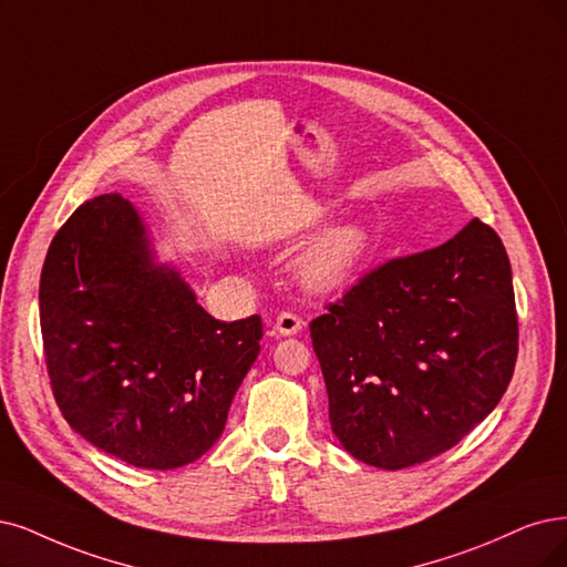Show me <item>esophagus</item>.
I'll return each instance as SVG.
<instances>
[{
  "label": "esophagus",
  "instance_id": "34e87169",
  "mask_svg": "<svg viewBox=\"0 0 567 567\" xmlns=\"http://www.w3.org/2000/svg\"><path fill=\"white\" fill-rule=\"evenodd\" d=\"M301 327H303V320L295 316V312H280L276 318V324H272V329H276L280 337H295V333L301 331Z\"/></svg>",
  "mask_w": 567,
  "mask_h": 567
}]
</instances>
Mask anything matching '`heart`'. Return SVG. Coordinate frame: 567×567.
<instances>
[{
	"mask_svg": "<svg viewBox=\"0 0 567 567\" xmlns=\"http://www.w3.org/2000/svg\"><path fill=\"white\" fill-rule=\"evenodd\" d=\"M369 251V234L360 224L329 228L299 259V280L310 291H337L360 270Z\"/></svg>",
	"mask_w": 567,
	"mask_h": 567,
	"instance_id": "heart-1",
	"label": "heart"
}]
</instances>
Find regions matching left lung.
Returning a JSON list of instances; mask_svg holds the SVG:
<instances>
[{"label": "left lung", "instance_id": "obj_1", "mask_svg": "<svg viewBox=\"0 0 567 567\" xmlns=\"http://www.w3.org/2000/svg\"><path fill=\"white\" fill-rule=\"evenodd\" d=\"M343 449L404 470L453 449L497 406L518 354L509 257L472 219L444 245L396 257L310 322Z\"/></svg>", "mask_w": 567, "mask_h": 567}]
</instances>
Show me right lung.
I'll return each instance as SVG.
<instances>
[{"label":"right lung","instance_id":"right-lung-1","mask_svg":"<svg viewBox=\"0 0 567 567\" xmlns=\"http://www.w3.org/2000/svg\"><path fill=\"white\" fill-rule=\"evenodd\" d=\"M39 320L70 427L144 470L209 451L264 337L259 316L219 322L175 268L154 264L137 209L118 194L83 203L55 234Z\"/></svg>","mask_w":567,"mask_h":567}]
</instances>
